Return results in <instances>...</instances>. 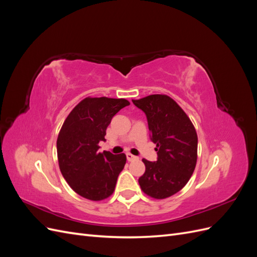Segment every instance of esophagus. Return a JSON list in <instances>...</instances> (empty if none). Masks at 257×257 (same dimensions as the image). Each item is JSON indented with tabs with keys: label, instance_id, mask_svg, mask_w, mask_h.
I'll return each instance as SVG.
<instances>
[{
	"label": "esophagus",
	"instance_id": "1",
	"mask_svg": "<svg viewBox=\"0 0 257 257\" xmlns=\"http://www.w3.org/2000/svg\"><path fill=\"white\" fill-rule=\"evenodd\" d=\"M126 159H127L128 162H133V161H137L138 160L137 157H135V155L131 154V153H126Z\"/></svg>",
	"mask_w": 257,
	"mask_h": 257
}]
</instances>
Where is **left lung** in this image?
Listing matches in <instances>:
<instances>
[{
	"label": "left lung",
	"instance_id": "8db88e82",
	"mask_svg": "<svg viewBox=\"0 0 257 257\" xmlns=\"http://www.w3.org/2000/svg\"><path fill=\"white\" fill-rule=\"evenodd\" d=\"M148 120L151 141L157 145L158 161L143 160L145 174L138 179L145 194L164 199L189 182L197 162V133L190 118L165 94L132 99Z\"/></svg>",
	"mask_w": 257,
	"mask_h": 257
}]
</instances>
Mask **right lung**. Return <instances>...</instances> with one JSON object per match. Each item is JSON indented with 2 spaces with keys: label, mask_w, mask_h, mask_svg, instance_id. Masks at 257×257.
Wrapping results in <instances>:
<instances>
[{
  "label": "right lung",
  "mask_w": 257,
  "mask_h": 257,
  "mask_svg": "<svg viewBox=\"0 0 257 257\" xmlns=\"http://www.w3.org/2000/svg\"><path fill=\"white\" fill-rule=\"evenodd\" d=\"M125 98L85 97L62 125L57 141L59 167L68 185L90 200H103L114 191L126 163L124 153L98 152L112 116L128 106Z\"/></svg>",
  "instance_id": "add662e5"
}]
</instances>
